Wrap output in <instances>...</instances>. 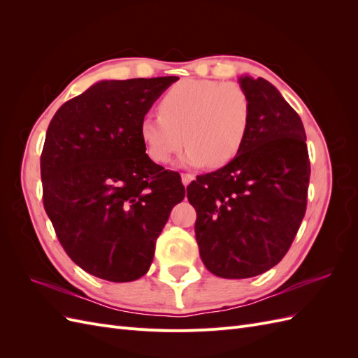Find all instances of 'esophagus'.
Segmentation results:
<instances>
[{
  "instance_id": "esophagus-1",
  "label": "esophagus",
  "mask_w": 358,
  "mask_h": 358,
  "mask_svg": "<svg viewBox=\"0 0 358 358\" xmlns=\"http://www.w3.org/2000/svg\"><path fill=\"white\" fill-rule=\"evenodd\" d=\"M192 180H194V176L189 175V173H182V183H183V185L188 187Z\"/></svg>"
}]
</instances>
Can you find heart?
I'll return each mask as SVG.
<instances>
[{"instance_id": "heart-1", "label": "heart", "mask_w": 358, "mask_h": 358, "mask_svg": "<svg viewBox=\"0 0 358 358\" xmlns=\"http://www.w3.org/2000/svg\"><path fill=\"white\" fill-rule=\"evenodd\" d=\"M158 110L159 115L140 121L146 154L166 164L187 140L189 145L180 158V166L187 167L230 162L241 152L252 119L251 100L242 86L209 79L175 83L162 95Z\"/></svg>"}]
</instances>
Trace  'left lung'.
Listing matches in <instances>:
<instances>
[{
  "label": "left lung",
  "mask_w": 358,
  "mask_h": 358,
  "mask_svg": "<svg viewBox=\"0 0 358 358\" xmlns=\"http://www.w3.org/2000/svg\"><path fill=\"white\" fill-rule=\"evenodd\" d=\"M239 83L252 106L241 152L187 187L200 257L225 279L262 275L284 258L306 212L310 176L297 112L263 78Z\"/></svg>",
  "instance_id": "8db88e82"
}]
</instances>
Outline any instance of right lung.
<instances>
[{
	"label": "right lung",
	"mask_w": 358,
	"mask_h": 358,
	"mask_svg": "<svg viewBox=\"0 0 358 358\" xmlns=\"http://www.w3.org/2000/svg\"><path fill=\"white\" fill-rule=\"evenodd\" d=\"M178 79L96 82L49 124L43 204L69 257L96 278H142L171 209L185 197L179 173L155 164L138 134L140 121Z\"/></svg>",
	"instance_id": "add662e5"
}]
</instances>
